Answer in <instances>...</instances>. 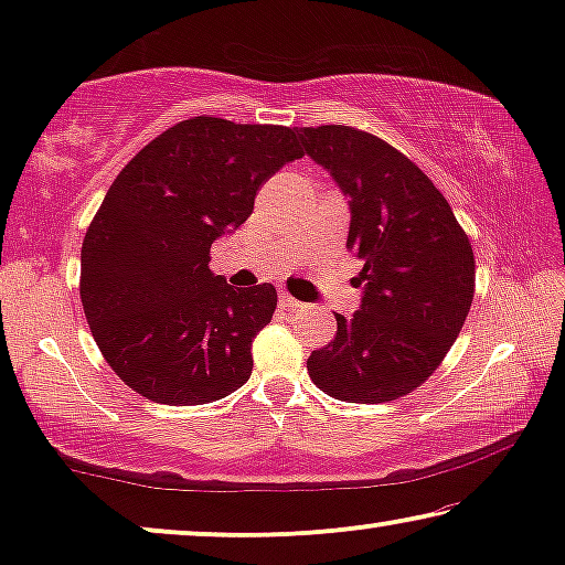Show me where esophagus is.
<instances>
[{
    "label": "esophagus",
    "mask_w": 565,
    "mask_h": 565,
    "mask_svg": "<svg viewBox=\"0 0 565 565\" xmlns=\"http://www.w3.org/2000/svg\"><path fill=\"white\" fill-rule=\"evenodd\" d=\"M280 306L288 308V311H296V308H303V303H300V300L288 296V292H285V290L280 292Z\"/></svg>",
    "instance_id": "esophagus-1"
}]
</instances>
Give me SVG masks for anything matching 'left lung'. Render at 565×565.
I'll return each instance as SVG.
<instances>
[{
	"mask_svg": "<svg viewBox=\"0 0 565 565\" xmlns=\"http://www.w3.org/2000/svg\"><path fill=\"white\" fill-rule=\"evenodd\" d=\"M350 198L347 249L362 262V308L308 358L316 388L385 404L419 388L458 339L476 292L468 234L435 182L391 143L350 126L298 130Z\"/></svg>",
	"mask_w": 565,
	"mask_h": 565,
	"instance_id": "8db88e82",
	"label": "left lung"
}]
</instances>
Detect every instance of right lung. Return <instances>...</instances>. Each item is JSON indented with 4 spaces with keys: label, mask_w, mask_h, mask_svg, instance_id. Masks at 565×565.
I'll list each match as a JSON object with an SVG mask.
<instances>
[{
    "label": "right lung",
    "mask_w": 565,
    "mask_h": 565,
    "mask_svg": "<svg viewBox=\"0 0 565 565\" xmlns=\"http://www.w3.org/2000/svg\"><path fill=\"white\" fill-rule=\"evenodd\" d=\"M303 157L298 130L182 120L122 167L82 244L92 337L128 388L153 404H211L249 381L252 339L273 321L269 282L231 288L211 246L254 211L257 190Z\"/></svg>",
    "instance_id": "1"
}]
</instances>
